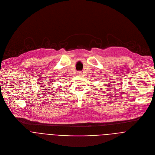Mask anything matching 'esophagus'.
Returning <instances> with one entry per match:
<instances>
[{
	"label": "esophagus",
	"instance_id": "esophagus-1",
	"mask_svg": "<svg viewBox=\"0 0 155 155\" xmlns=\"http://www.w3.org/2000/svg\"><path fill=\"white\" fill-rule=\"evenodd\" d=\"M78 75H81V73H80V72H78Z\"/></svg>",
	"mask_w": 155,
	"mask_h": 155
}]
</instances>
